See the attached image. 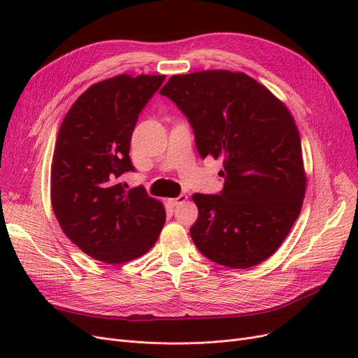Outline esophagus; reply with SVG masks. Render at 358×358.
<instances>
[{
    "label": "esophagus",
    "mask_w": 358,
    "mask_h": 358,
    "mask_svg": "<svg viewBox=\"0 0 358 358\" xmlns=\"http://www.w3.org/2000/svg\"><path fill=\"white\" fill-rule=\"evenodd\" d=\"M187 194H179L178 197H175V199H169V203L171 204V206H178V204H180V203H183V201H187Z\"/></svg>",
    "instance_id": "34e87169"
}]
</instances>
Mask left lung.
Listing matches in <instances>:
<instances>
[{"label":"left lung","instance_id":"left-lung-1","mask_svg":"<svg viewBox=\"0 0 358 358\" xmlns=\"http://www.w3.org/2000/svg\"><path fill=\"white\" fill-rule=\"evenodd\" d=\"M187 116L200 157L222 159L220 194L192 196L199 251L225 267L257 266L284 242L305 199L300 136L287 107L245 73L171 76L159 91Z\"/></svg>","mask_w":358,"mask_h":358}]
</instances>
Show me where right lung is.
Returning <instances> with one entry per match:
<instances>
[{
    "mask_svg": "<svg viewBox=\"0 0 358 358\" xmlns=\"http://www.w3.org/2000/svg\"><path fill=\"white\" fill-rule=\"evenodd\" d=\"M166 76H116L86 90L61 124L50 173L52 208L85 254L117 264L152 248L166 222L162 204L117 178L134 171L129 143L138 115Z\"/></svg>",
    "mask_w": 358,
    "mask_h": 358,
    "instance_id": "1",
    "label": "right lung"
}]
</instances>
